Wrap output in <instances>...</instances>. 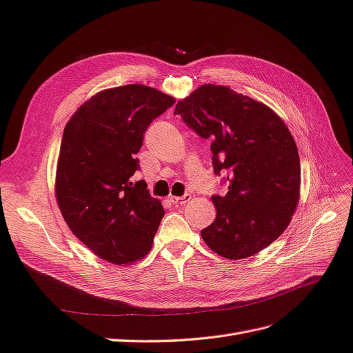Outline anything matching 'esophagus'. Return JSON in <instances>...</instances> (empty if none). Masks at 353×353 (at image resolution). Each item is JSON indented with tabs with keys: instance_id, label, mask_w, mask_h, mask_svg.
I'll list each match as a JSON object with an SVG mask.
<instances>
[{
	"instance_id": "34e87169",
	"label": "esophagus",
	"mask_w": 353,
	"mask_h": 353,
	"mask_svg": "<svg viewBox=\"0 0 353 353\" xmlns=\"http://www.w3.org/2000/svg\"><path fill=\"white\" fill-rule=\"evenodd\" d=\"M190 198H192V195L190 194H185L183 196H170V203L174 204V205H185L186 203H189Z\"/></svg>"
}]
</instances>
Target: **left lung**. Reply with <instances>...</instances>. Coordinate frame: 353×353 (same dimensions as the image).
<instances>
[{
    "label": "left lung",
    "instance_id": "1",
    "mask_svg": "<svg viewBox=\"0 0 353 353\" xmlns=\"http://www.w3.org/2000/svg\"><path fill=\"white\" fill-rule=\"evenodd\" d=\"M174 114L211 142L225 195H213L216 220L201 230L205 244L230 260L257 254L287 229L300 194V159L293 136L274 110L225 85L204 84Z\"/></svg>",
    "mask_w": 353,
    "mask_h": 353
}]
</instances>
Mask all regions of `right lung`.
<instances>
[{"mask_svg":"<svg viewBox=\"0 0 353 353\" xmlns=\"http://www.w3.org/2000/svg\"><path fill=\"white\" fill-rule=\"evenodd\" d=\"M174 99L140 84L100 92L65 127L56 198L72 234L110 263L128 265L152 247L164 208L134 182L136 154L152 121Z\"/></svg>","mask_w":353,"mask_h":353,"instance_id":"add662e5","label":"right lung"}]
</instances>
